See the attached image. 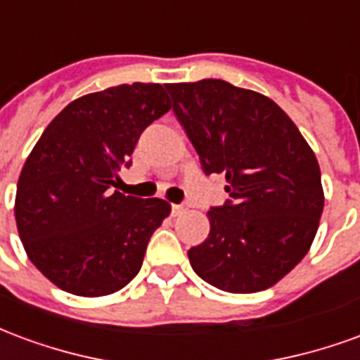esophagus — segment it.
I'll use <instances>...</instances> for the list:
<instances>
[{"instance_id": "1", "label": "esophagus", "mask_w": 360, "mask_h": 360, "mask_svg": "<svg viewBox=\"0 0 360 360\" xmlns=\"http://www.w3.org/2000/svg\"><path fill=\"white\" fill-rule=\"evenodd\" d=\"M185 210H187V206H185V204H172L173 216H179V214H183Z\"/></svg>"}]
</instances>
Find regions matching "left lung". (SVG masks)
I'll use <instances>...</instances> for the list:
<instances>
[{"label":"left lung","mask_w":360,"mask_h":360,"mask_svg":"<svg viewBox=\"0 0 360 360\" xmlns=\"http://www.w3.org/2000/svg\"><path fill=\"white\" fill-rule=\"evenodd\" d=\"M206 175L226 173L229 200L208 212L210 233L188 250L198 278L257 293L309 252L324 210L316 156L278 103L219 79L165 86Z\"/></svg>","instance_id":"left-lung-1"}]
</instances>
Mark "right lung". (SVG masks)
<instances>
[{
  "label": "right lung",
  "mask_w": 360,
  "mask_h": 360,
  "mask_svg": "<svg viewBox=\"0 0 360 360\" xmlns=\"http://www.w3.org/2000/svg\"><path fill=\"white\" fill-rule=\"evenodd\" d=\"M162 84L81 96L46 127L22 165L15 219L30 262L53 285L103 297L139 274L172 206L113 191L142 131L169 111Z\"/></svg>",
  "instance_id": "1"
}]
</instances>
